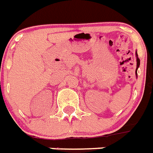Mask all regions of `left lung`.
Masks as SVG:
<instances>
[{
	"instance_id": "8db88e82",
	"label": "left lung",
	"mask_w": 153,
	"mask_h": 153,
	"mask_svg": "<svg viewBox=\"0 0 153 153\" xmlns=\"http://www.w3.org/2000/svg\"><path fill=\"white\" fill-rule=\"evenodd\" d=\"M136 57H137V68H136V76H137V69L140 66V59L138 58V56H137V53L136 52Z\"/></svg>"
}]
</instances>
